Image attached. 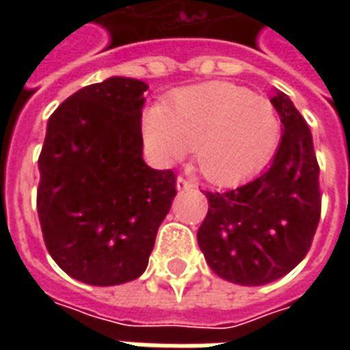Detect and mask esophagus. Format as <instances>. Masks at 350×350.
Segmentation results:
<instances>
[{
    "label": "esophagus",
    "instance_id": "esophagus-1",
    "mask_svg": "<svg viewBox=\"0 0 350 350\" xmlns=\"http://www.w3.org/2000/svg\"><path fill=\"white\" fill-rule=\"evenodd\" d=\"M176 187H178V191L189 189V187H193V182H189V180H185L183 176H178V180H176Z\"/></svg>",
    "mask_w": 350,
    "mask_h": 350
}]
</instances>
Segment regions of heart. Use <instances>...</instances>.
Returning a JSON list of instances; mask_svg holds the SVG:
<instances>
[{
  "label": "heart",
  "instance_id": "heart-1",
  "mask_svg": "<svg viewBox=\"0 0 350 350\" xmlns=\"http://www.w3.org/2000/svg\"><path fill=\"white\" fill-rule=\"evenodd\" d=\"M148 155L163 167L195 148L198 170L210 182L234 185L262 170L281 140V122L270 100L230 82H208L176 92L165 107L142 118Z\"/></svg>",
  "mask_w": 350,
  "mask_h": 350
}]
</instances>
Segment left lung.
<instances>
[{"mask_svg":"<svg viewBox=\"0 0 350 350\" xmlns=\"http://www.w3.org/2000/svg\"><path fill=\"white\" fill-rule=\"evenodd\" d=\"M270 103L283 123L271 165L242 187L208 191V213L197 232L208 266L245 286L271 283L298 266L321 219L311 131L285 93L275 92Z\"/></svg>","mask_w":350,"mask_h":350,"instance_id":"left-lung-1","label":"left lung"}]
</instances>
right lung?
<instances>
[{
    "label": "right lung",
    "mask_w": 350,
    "mask_h": 350,
    "mask_svg": "<svg viewBox=\"0 0 350 350\" xmlns=\"http://www.w3.org/2000/svg\"><path fill=\"white\" fill-rule=\"evenodd\" d=\"M148 84L112 77L50 116L39 155L37 213L50 257L82 283L140 278L176 197L172 170L142 159Z\"/></svg>",
    "instance_id": "obj_1"
}]
</instances>
